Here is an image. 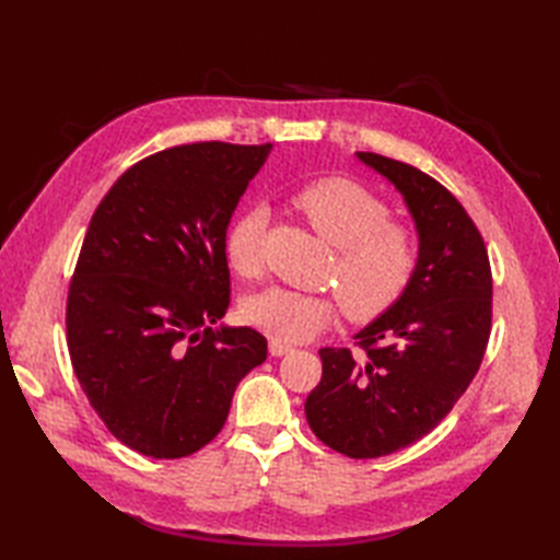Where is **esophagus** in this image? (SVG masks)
I'll return each instance as SVG.
<instances>
[{"instance_id": "esophagus-1", "label": "esophagus", "mask_w": 560, "mask_h": 560, "mask_svg": "<svg viewBox=\"0 0 560 560\" xmlns=\"http://www.w3.org/2000/svg\"><path fill=\"white\" fill-rule=\"evenodd\" d=\"M291 351H293V347H289V343L277 341V339L269 341V353L273 355V359H279V355H287V353H291Z\"/></svg>"}]
</instances>
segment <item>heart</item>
<instances>
[{
	"instance_id": "b5f03b06",
	"label": "heart",
	"mask_w": 560,
	"mask_h": 560,
	"mask_svg": "<svg viewBox=\"0 0 560 560\" xmlns=\"http://www.w3.org/2000/svg\"><path fill=\"white\" fill-rule=\"evenodd\" d=\"M307 223L339 247L331 283L339 289L343 313L353 323H371L387 313L407 291L416 271V241L409 229L392 221L383 199L343 177L307 185L295 197ZM267 209L253 207L225 233V259L235 273L255 279L261 271V237ZM337 315V295L271 287L249 295L243 317L277 341H305Z\"/></svg>"
}]
</instances>
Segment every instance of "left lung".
<instances>
[{"mask_svg": "<svg viewBox=\"0 0 560 560\" xmlns=\"http://www.w3.org/2000/svg\"><path fill=\"white\" fill-rule=\"evenodd\" d=\"M355 156L407 201L419 259L401 299L355 335L359 353L319 349L323 380L305 416L331 450L373 459L431 433L469 387L491 337L493 279L483 237L450 189L409 163Z\"/></svg>", "mask_w": 560, "mask_h": 560, "instance_id": "1", "label": "left lung"}]
</instances>
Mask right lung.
<instances>
[{
    "label": "right lung",
    "mask_w": 560,
    "mask_h": 560,
    "mask_svg": "<svg viewBox=\"0 0 560 560\" xmlns=\"http://www.w3.org/2000/svg\"><path fill=\"white\" fill-rule=\"evenodd\" d=\"M271 144L201 141L125 171L89 223L67 295L71 365L108 431L141 455L201 450L267 359L231 303L225 231Z\"/></svg>",
    "instance_id": "add662e5"
}]
</instances>
